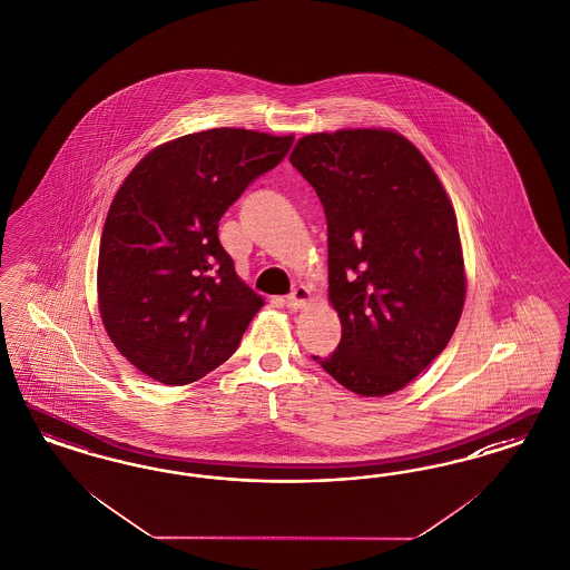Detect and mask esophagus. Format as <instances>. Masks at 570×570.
<instances>
[{"instance_id": "34e87169", "label": "esophagus", "mask_w": 570, "mask_h": 570, "mask_svg": "<svg viewBox=\"0 0 570 570\" xmlns=\"http://www.w3.org/2000/svg\"><path fill=\"white\" fill-rule=\"evenodd\" d=\"M309 298H312V291L307 286L298 284L295 291L286 296V307L288 309H301V307H305L309 303Z\"/></svg>"}]
</instances>
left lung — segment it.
I'll return each instance as SVG.
<instances>
[{
  "mask_svg": "<svg viewBox=\"0 0 570 570\" xmlns=\"http://www.w3.org/2000/svg\"><path fill=\"white\" fill-rule=\"evenodd\" d=\"M291 164L328 225V296L343 334L315 362L350 392L390 395L449 345L465 301L456 216L411 140L376 128L301 138Z\"/></svg>",
  "mask_w": 570,
  "mask_h": 570,
  "instance_id": "1",
  "label": "left lung"
}]
</instances>
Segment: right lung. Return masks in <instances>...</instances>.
<instances>
[{"mask_svg":"<svg viewBox=\"0 0 570 570\" xmlns=\"http://www.w3.org/2000/svg\"><path fill=\"white\" fill-rule=\"evenodd\" d=\"M295 137L213 128L142 157L111 202L99 250V309L119 354L185 385L236 352L263 307L218 242V220Z\"/></svg>","mask_w":570,"mask_h":570,"instance_id":"add662e5","label":"right lung"}]
</instances>
